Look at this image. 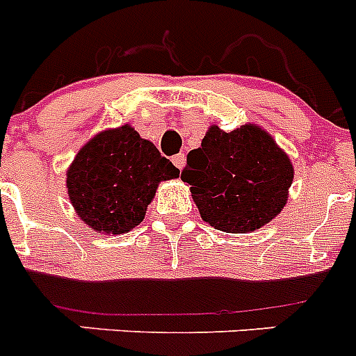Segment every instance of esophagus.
Wrapping results in <instances>:
<instances>
[{"label": "esophagus", "mask_w": 356, "mask_h": 356, "mask_svg": "<svg viewBox=\"0 0 356 356\" xmlns=\"http://www.w3.org/2000/svg\"><path fill=\"white\" fill-rule=\"evenodd\" d=\"M172 163H175L178 169H184V165H185V155H184V153H178V155L172 156Z\"/></svg>", "instance_id": "obj_1"}]
</instances>
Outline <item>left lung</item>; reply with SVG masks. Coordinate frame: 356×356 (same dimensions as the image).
Listing matches in <instances>:
<instances>
[{
  "mask_svg": "<svg viewBox=\"0 0 356 356\" xmlns=\"http://www.w3.org/2000/svg\"><path fill=\"white\" fill-rule=\"evenodd\" d=\"M292 178L291 159L254 124L234 131L210 127L181 171L201 219L226 234H248L275 219Z\"/></svg>",
  "mask_w": 356,
  "mask_h": 356,
  "instance_id": "8db88e82",
  "label": "left lung"
}]
</instances>
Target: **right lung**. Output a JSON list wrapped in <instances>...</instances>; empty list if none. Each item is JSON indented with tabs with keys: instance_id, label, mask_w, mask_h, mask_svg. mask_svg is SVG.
<instances>
[{
	"instance_id": "obj_1",
	"label": "right lung",
	"mask_w": 356,
	"mask_h": 356,
	"mask_svg": "<svg viewBox=\"0 0 356 356\" xmlns=\"http://www.w3.org/2000/svg\"><path fill=\"white\" fill-rule=\"evenodd\" d=\"M180 176L155 144L130 124L105 130L85 144L67 169L69 200L97 234H127L140 225L159 184Z\"/></svg>"
}]
</instances>
